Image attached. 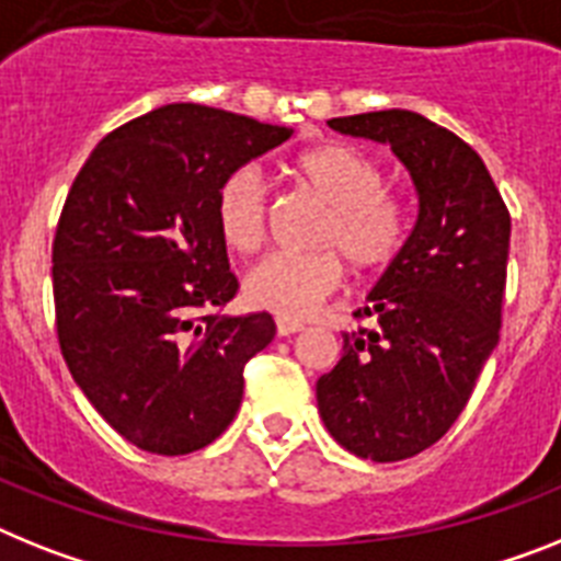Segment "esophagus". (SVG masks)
<instances>
[{"label": "esophagus", "instance_id": "obj_1", "mask_svg": "<svg viewBox=\"0 0 561 561\" xmlns=\"http://www.w3.org/2000/svg\"><path fill=\"white\" fill-rule=\"evenodd\" d=\"M275 329H277V337H289V334L304 332V323H298V320H289V318H277Z\"/></svg>", "mask_w": 561, "mask_h": 561}]
</instances>
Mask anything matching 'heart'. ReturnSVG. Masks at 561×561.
I'll list each match as a JSON object with an SVG mask.
<instances>
[{"mask_svg":"<svg viewBox=\"0 0 561 561\" xmlns=\"http://www.w3.org/2000/svg\"><path fill=\"white\" fill-rule=\"evenodd\" d=\"M291 175L327 207L312 232L309 255H275L243 277V298L280 318H306L343 284V263L354 277H375L400 255L405 215L386 193L380 164L348 144L309 147L291 161ZM270 204L255 167L229 172L215 195L218 234L232 252L252 255L266 238Z\"/></svg>","mask_w":561,"mask_h":561,"instance_id":"heart-1","label":"heart"}]
</instances>
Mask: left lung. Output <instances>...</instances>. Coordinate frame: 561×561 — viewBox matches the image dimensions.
Instances as JSON below:
<instances>
[{
    "label": "left lung",
    "instance_id": "1",
    "mask_svg": "<svg viewBox=\"0 0 561 561\" xmlns=\"http://www.w3.org/2000/svg\"><path fill=\"white\" fill-rule=\"evenodd\" d=\"M343 136L389 144L417 193L400 255L343 332L318 380L327 431L354 457L397 462L437 443L462 414L500 343L511 215L482 158L411 110L332 118Z\"/></svg>",
    "mask_w": 561,
    "mask_h": 561
}]
</instances>
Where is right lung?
Listing matches in <instances>:
<instances>
[{
	"label": "right lung",
	"instance_id": "obj_1",
	"mask_svg": "<svg viewBox=\"0 0 561 561\" xmlns=\"http://www.w3.org/2000/svg\"><path fill=\"white\" fill-rule=\"evenodd\" d=\"M289 136L167 104L95 144L67 193L53 241L61 354L93 409L141 451L179 457L221 437L241 409L243 366L275 337L266 312H218L238 280L215 195Z\"/></svg>",
	"mask_w": 561,
	"mask_h": 561
}]
</instances>
